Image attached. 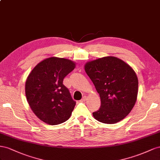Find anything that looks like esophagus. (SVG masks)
<instances>
[{"label": "esophagus", "instance_id": "esophagus-1", "mask_svg": "<svg viewBox=\"0 0 160 160\" xmlns=\"http://www.w3.org/2000/svg\"><path fill=\"white\" fill-rule=\"evenodd\" d=\"M85 100H86V96H84V97H83L82 99L80 100V102H84Z\"/></svg>", "mask_w": 160, "mask_h": 160}]
</instances>
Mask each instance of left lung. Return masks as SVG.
<instances>
[{
  "label": "left lung",
  "mask_w": 160,
  "mask_h": 160,
  "mask_svg": "<svg viewBox=\"0 0 160 160\" xmlns=\"http://www.w3.org/2000/svg\"><path fill=\"white\" fill-rule=\"evenodd\" d=\"M84 70L99 94L101 106L92 113L96 120L115 124L129 115L138 98V79L134 70L114 56L86 62Z\"/></svg>",
  "instance_id": "obj_1"
}]
</instances>
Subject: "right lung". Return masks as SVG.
Segmentation results:
<instances>
[{
    "mask_svg": "<svg viewBox=\"0 0 160 160\" xmlns=\"http://www.w3.org/2000/svg\"><path fill=\"white\" fill-rule=\"evenodd\" d=\"M76 67L65 58L51 57L40 62L26 80L25 94L29 107L41 121L56 125L69 119L76 102L63 80Z\"/></svg>",
    "mask_w": 160,
    "mask_h": 160,
    "instance_id": "1",
    "label": "right lung"
}]
</instances>
